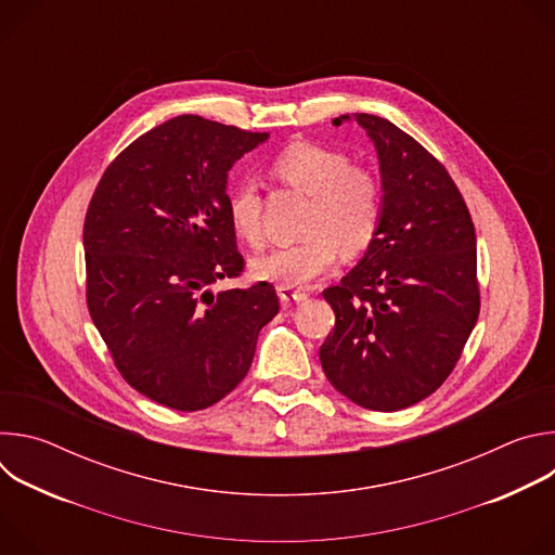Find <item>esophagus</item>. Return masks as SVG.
I'll return each mask as SVG.
<instances>
[{
	"mask_svg": "<svg viewBox=\"0 0 555 555\" xmlns=\"http://www.w3.org/2000/svg\"><path fill=\"white\" fill-rule=\"evenodd\" d=\"M279 296H281V300H283L285 305L307 300V292H302V289H294V287H287V285H279Z\"/></svg>",
	"mask_w": 555,
	"mask_h": 555,
	"instance_id": "34e87169",
	"label": "esophagus"
}]
</instances>
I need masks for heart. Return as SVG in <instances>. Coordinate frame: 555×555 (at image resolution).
<instances>
[{"mask_svg": "<svg viewBox=\"0 0 555 555\" xmlns=\"http://www.w3.org/2000/svg\"><path fill=\"white\" fill-rule=\"evenodd\" d=\"M270 176L311 197L302 242L276 246L253 261L259 279L305 287L325 274L347 253L364 250L379 230L384 191L375 173L356 167L343 151L300 142L281 151ZM228 219L234 232L253 246L263 242V195L253 178H244L228 193Z\"/></svg>", "mask_w": 555, "mask_h": 555, "instance_id": "obj_1", "label": "heart"}]
</instances>
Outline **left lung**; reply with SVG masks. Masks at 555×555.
Masks as SVG:
<instances>
[{"mask_svg": "<svg viewBox=\"0 0 555 555\" xmlns=\"http://www.w3.org/2000/svg\"><path fill=\"white\" fill-rule=\"evenodd\" d=\"M373 140L384 212L360 263L323 292L336 327L327 379L353 404L392 413L435 392L477 325V234L446 167L390 120L345 114Z\"/></svg>", "mask_w": 555, "mask_h": 555, "instance_id": "8db88e82", "label": "left lung"}]
</instances>
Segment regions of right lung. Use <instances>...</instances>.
I'll return each mask as SVG.
<instances>
[{
    "label": "right lung",
    "instance_id": "add662e5",
    "mask_svg": "<svg viewBox=\"0 0 555 555\" xmlns=\"http://www.w3.org/2000/svg\"><path fill=\"white\" fill-rule=\"evenodd\" d=\"M266 140L184 114L133 140L92 195L90 315L125 382L167 409L193 413L225 398L279 313L266 281L208 289L244 272L225 184L232 165Z\"/></svg>",
    "mask_w": 555,
    "mask_h": 555
}]
</instances>
